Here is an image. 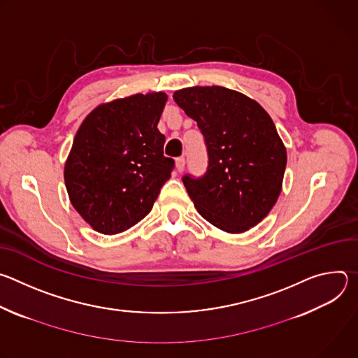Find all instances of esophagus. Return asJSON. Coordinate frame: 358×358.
Masks as SVG:
<instances>
[{
  "instance_id": "obj_1",
  "label": "esophagus",
  "mask_w": 358,
  "mask_h": 358,
  "mask_svg": "<svg viewBox=\"0 0 358 358\" xmlns=\"http://www.w3.org/2000/svg\"><path fill=\"white\" fill-rule=\"evenodd\" d=\"M176 167H177L178 173L184 171V169H185V159H184V157H178V159H176Z\"/></svg>"
}]
</instances>
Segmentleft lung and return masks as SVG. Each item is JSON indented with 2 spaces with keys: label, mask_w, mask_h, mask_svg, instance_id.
<instances>
[{
  "label": "left lung",
  "mask_w": 358,
  "mask_h": 358,
  "mask_svg": "<svg viewBox=\"0 0 358 358\" xmlns=\"http://www.w3.org/2000/svg\"><path fill=\"white\" fill-rule=\"evenodd\" d=\"M173 99L207 145L206 174L182 177L199 215L229 234L259 224L278 201L287 162L271 116L258 101L222 86L185 87Z\"/></svg>",
  "instance_id": "obj_1"
}]
</instances>
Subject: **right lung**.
<instances>
[{
    "mask_svg": "<svg viewBox=\"0 0 358 358\" xmlns=\"http://www.w3.org/2000/svg\"><path fill=\"white\" fill-rule=\"evenodd\" d=\"M167 94H133L100 105L80 124L65 164L73 208L97 232L115 235L140 222L171 177L157 129Z\"/></svg>",
    "mask_w": 358,
    "mask_h": 358,
    "instance_id": "obj_1",
    "label": "right lung"
}]
</instances>
